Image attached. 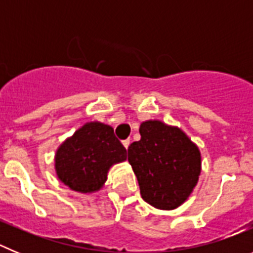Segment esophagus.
Wrapping results in <instances>:
<instances>
[{
	"instance_id": "1",
	"label": "esophagus",
	"mask_w": 253,
	"mask_h": 253,
	"mask_svg": "<svg viewBox=\"0 0 253 253\" xmlns=\"http://www.w3.org/2000/svg\"><path fill=\"white\" fill-rule=\"evenodd\" d=\"M129 144H130V139H125V140H123V146H124L125 148H126V149H128Z\"/></svg>"
}]
</instances>
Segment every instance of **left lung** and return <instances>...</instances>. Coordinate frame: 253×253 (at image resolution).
Here are the masks:
<instances>
[{
  "label": "left lung",
  "instance_id": "obj_1",
  "mask_svg": "<svg viewBox=\"0 0 253 253\" xmlns=\"http://www.w3.org/2000/svg\"><path fill=\"white\" fill-rule=\"evenodd\" d=\"M140 140L128 148V161L138 178L143 200L161 210L184 204L199 181L202 154L177 126L147 120Z\"/></svg>",
  "mask_w": 253,
  "mask_h": 253
}]
</instances>
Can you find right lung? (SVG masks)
<instances>
[{"label": "right lung", "instance_id": "obj_1", "mask_svg": "<svg viewBox=\"0 0 253 253\" xmlns=\"http://www.w3.org/2000/svg\"><path fill=\"white\" fill-rule=\"evenodd\" d=\"M126 160V149L110 125L86 123L55 152V172L66 186L77 193L99 191L111 166Z\"/></svg>", "mask_w": 253, "mask_h": 253}]
</instances>
